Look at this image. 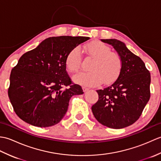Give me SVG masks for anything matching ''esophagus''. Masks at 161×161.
Returning a JSON list of instances; mask_svg holds the SVG:
<instances>
[{"mask_svg": "<svg viewBox=\"0 0 161 161\" xmlns=\"http://www.w3.org/2000/svg\"><path fill=\"white\" fill-rule=\"evenodd\" d=\"M82 89H83L84 92H87L88 91H89V88H86V87H83Z\"/></svg>", "mask_w": 161, "mask_h": 161, "instance_id": "obj_1", "label": "esophagus"}]
</instances>
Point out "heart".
Returning <instances> with one entry per match:
<instances>
[{
    "label": "heart",
    "instance_id": "obj_1",
    "mask_svg": "<svg viewBox=\"0 0 161 161\" xmlns=\"http://www.w3.org/2000/svg\"><path fill=\"white\" fill-rule=\"evenodd\" d=\"M86 52L95 58L89 71H81L75 74L73 80L85 86H97L102 81L109 84L117 80L122 69V61L118 54L111 52L110 47L98 41L92 42L85 46ZM81 55L80 49L76 47L70 50L66 59L67 69L76 72L80 68Z\"/></svg>",
    "mask_w": 161,
    "mask_h": 161
}]
</instances>
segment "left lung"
<instances>
[{
	"label": "left lung",
	"mask_w": 161,
	"mask_h": 161,
	"mask_svg": "<svg viewBox=\"0 0 161 161\" xmlns=\"http://www.w3.org/2000/svg\"><path fill=\"white\" fill-rule=\"evenodd\" d=\"M101 41L117 51L122 69L114 84L96 91L99 100L92 106V112L100 124L112 129H122L137 120L147 104L151 75L142 60L131 53L125 43L115 39Z\"/></svg>",
	"instance_id": "left-lung-1"
}]
</instances>
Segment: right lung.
<instances>
[{
    "label": "right lung",
    "instance_id": "obj_1",
    "mask_svg": "<svg viewBox=\"0 0 161 161\" xmlns=\"http://www.w3.org/2000/svg\"><path fill=\"white\" fill-rule=\"evenodd\" d=\"M89 39L49 37L20 57L10 74L8 96L22 120L39 127L53 126L64 117L71 97L84 93L80 85L72 83L66 59L70 50Z\"/></svg>",
    "mask_w": 161,
    "mask_h": 161
}]
</instances>
